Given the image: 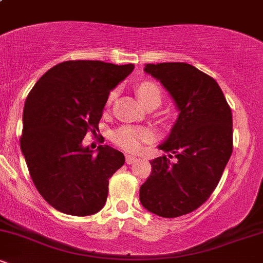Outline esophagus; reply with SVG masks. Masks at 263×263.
<instances>
[{"instance_id": "obj_1", "label": "esophagus", "mask_w": 263, "mask_h": 263, "mask_svg": "<svg viewBox=\"0 0 263 263\" xmlns=\"http://www.w3.org/2000/svg\"><path fill=\"white\" fill-rule=\"evenodd\" d=\"M136 159H137V158H136V156L126 155V163H127V164H132V163H134Z\"/></svg>"}]
</instances>
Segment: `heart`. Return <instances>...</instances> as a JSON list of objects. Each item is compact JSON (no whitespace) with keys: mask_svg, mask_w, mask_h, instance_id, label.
I'll return each mask as SVG.
<instances>
[{"mask_svg":"<svg viewBox=\"0 0 263 263\" xmlns=\"http://www.w3.org/2000/svg\"><path fill=\"white\" fill-rule=\"evenodd\" d=\"M137 93L140 100L144 105L149 102L162 101V90L161 87L152 81H144L137 87ZM116 96V90L110 92L107 98V105H110ZM111 141L120 148L126 151H137L141 148L143 143H147L153 138V132L148 127L143 126H132V125H122L120 127L115 128L110 135Z\"/></svg>","mask_w":263,"mask_h":263,"instance_id":"1","label":"heart"}]
</instances>
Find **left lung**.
<instances>
[{
	"mask_svg": "<svg viewBox=\"0 0 263 263\" xmlns=\"http://www.w3.org/2000/svg\"><path fill=\"white\" fill-rule=\"evenodd\" d=\"M144 71L170 91L179 116L151 161L141 204L162 218L198 209L218 185L232 153V114L213 78L186 63L147 64ZM174 158L173 161L171 158Z\"/></svg>",
	"mask_w": 263,
	"mask_h": 263,
	"instance_id": "8db88e82",
	"label": "left lung"
}]
</instances>
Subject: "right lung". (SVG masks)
Here are the masks:
<instances>
[{"label": "right lung", "instance_id": "add662e5", "mask_svg": "<svg viewBox=\"0 0 263 263\" xmlns=\"http://www.w3.org/2000/svg\"><path fill=\"white\" fill-rule=\"evenodd\" d=\"M134 68L68 60L42 75L29 91L21 149L35 188L54 209L87 216L104 208L108 179L125 156L106 144L93 155L81 142L87 132L99 131L108 93Z\"/></svg>", "mask_w": 263, "mask_h": 263}]
</instances>
